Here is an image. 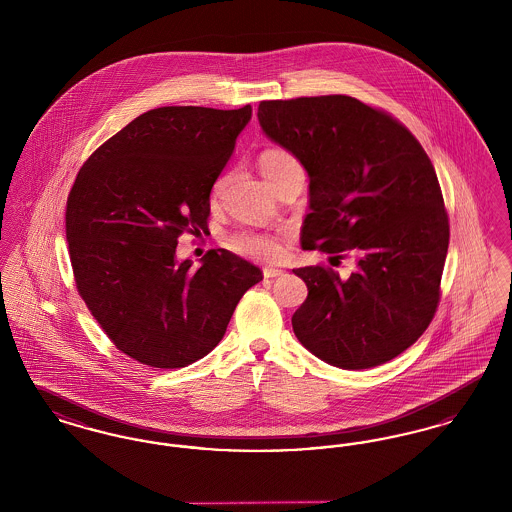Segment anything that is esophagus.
Segmentation results:
<instances>
[{"mask_svg":"<svg viewBox=\"0 0 512 512\" xmlns=\"http://www.w3.org/2000/svg\"><path fill=\"white\" fill-rule=\"evenodd\" d=\"M282 274H284V270H280V268H263L265 278H278Z\"/></svg>","mask_w":512,"mask_h":512,"instance_id":"1","label":"esophagus"}]
</instances>
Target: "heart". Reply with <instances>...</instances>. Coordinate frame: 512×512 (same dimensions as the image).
Masks as SVG:
<instances>
[{
    "label": "heart",
    "instance_id": "b5f03b06",
    "mask_svg": "<svg viewBox=\"0 0 512 512\" xmlns=\"http://www.w3.org/2000/svg\"><path fill=\"white\" fill-rule=\"evenodd\" d=\"M259 167L265 174V178L270 180L282 172L292 171V169H301L299 161L295 159V155L286 151V149H267L261 153L259 157ZM222 188V178L215 184V192H219ZM226 245L240 253L245 257H251L255 261H278L284 255V245L282 240L276 234H268V232H257V230H240L234 232L226 238Z\"/></svg>",
    "mask_w": 512,
    "mask_h": 512
}]
</instances>
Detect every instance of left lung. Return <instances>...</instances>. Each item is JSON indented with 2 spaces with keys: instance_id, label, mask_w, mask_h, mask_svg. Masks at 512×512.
<instances>
[{
  "instance_id": "1",
  "label": "left lung",
  "mask_w": 512,
  "mask_h": 512,
  "mask_svg": "<svg viewBox=\"0 0 512 512\" xmlns=\"http://www.w3.org/2000/svg\"><path fill=\"white\" fill-rule=\"evenodd\" d=\"M270 140L309 172L303 249L351 251L357 272L295 268L309 295L292 326L318 359L361 370L384 365L436 315L449 217L434 165L411 130L349 96L259 103Z\"/></svg>"
}]
</instances>
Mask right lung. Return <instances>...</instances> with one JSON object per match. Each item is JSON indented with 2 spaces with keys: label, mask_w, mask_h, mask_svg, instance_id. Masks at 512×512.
Masks as SVG:
<instances>
[{
  "label": "right lung",
  "mask_w": 512,
  "mask_h": 512,
  "mask_svg": "<svg viewBox=\"0 0 512 512\" xmlns=\"http://www.w3.org/2000/svg\"><path fill=\"white\" fill-rule=\"evenodd\" d=\"M251 105L157 107L99 146L76 174L65 230L74 282L113 345L153 368H182L222 340L261 268L226 249L176 263L184 232L207 230L209 194Z\"/></svg>",
  "instance_id": "1"
}]
</instances>
